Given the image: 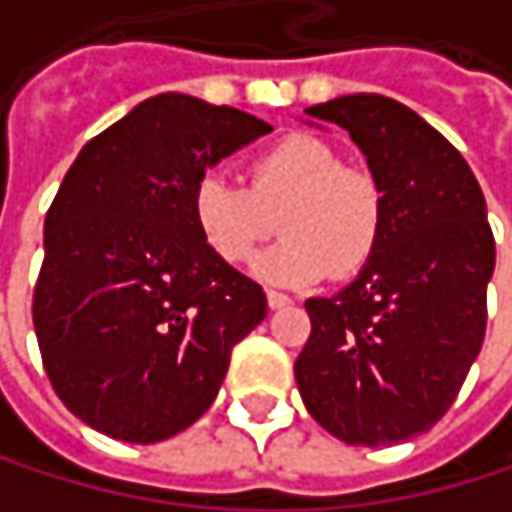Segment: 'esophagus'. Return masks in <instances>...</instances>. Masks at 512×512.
I'll list each match as a JSON object with an SVG mask.
<instances>
[{"mask_svg":"<svg viewBox=\"0 0 512 512\" xmlns=\"http://www.w3.org/2000/svg\"><path fill=\"white\" fill-rule=\"evenodd\" d=\"M293 299L287 296V293H278V290H266V305L269 308H287Z\"/></svg>","mask_w":512,"mask_h":512,"instance_id":"esophagus-1","label":"esophagus"}]
</instances>
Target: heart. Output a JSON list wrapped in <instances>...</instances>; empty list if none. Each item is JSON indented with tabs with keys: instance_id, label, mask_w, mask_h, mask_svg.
I'll use <instances>...</instances> for the list:
<instances>
[{
	"instance_id": "heart-1",
	"label": "heart",
	"mask_w": 512,
	"mask_h": 512,
	"mask_svg": "<svg viewBox=\"0 0 512 512\" xmlns=\"http://www.w3.org/2000/svg\"><path fill=\"white\" fill-rule=\"evenodd\" d=\"M189 216L207 249L231 266L255 257L278 216L284 237L257 257L255 272L299 287L332 269L350 275L367 266L382 240L385 195L367 168L347 165L329 142L290 133L246 162V186L201 174Z\"/></svg>"
}]
</instances>
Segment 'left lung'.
<instances>
[{
    "mask_svg": "<svg viewBox=\"0 0 512 512\" xmlns=\"http://www.w3.org/2000/svg\"><path fill=\"white\" fill-rule=\"evenodd\" d=\"M353 136L385 195V228L356 281L308 299L293 364L311 418L347 445L427 433L457 400L486 335L495 237L462 154L409 106L350 94L308 109Z\"/></svg>",
    "mask_w": 512,
    "mask_h": 512,
    "instance_id": "1",
    "label": "left lung"
}]
</instances>
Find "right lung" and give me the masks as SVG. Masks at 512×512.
Segmentation results:
<instances>
[{
	"mask_svg": "<svg viewBox=\"0 0 512 512\" xmlns=\"http://www.w3.org/2000/svg\"><path fill=\"white\" fill-rule=\"evenodd\" d=\"M266 133L234 106L159 94L64 174L32 320L52 391L97 433L151 445L195 424L266 317L263 287L213 255L189 216L195 180Z\"/></svg>",
	"mask_w": 512,
	"mask_h": 512,
	"instance_id": "1",
	"label": "right lung"
}]
</instances>
